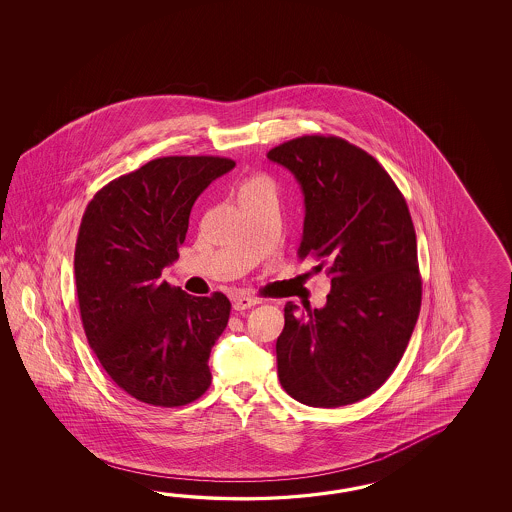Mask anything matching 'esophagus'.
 <instances>
[{"mask_svg":"<svg viewBox=\"0 0 512 512\" xmlns=\"http://www.w3.org/2000/svg\"><path fill=\"white\" fill-rule=\"evenodd\" d=\"M256 304H260V300H258V298H254V296L238 294V296H234V298H232V307H234L236 311H245V309H251V307H254Z\"/></svg>","mask_w":512,"mask_h":512,"instance_id":"obj_1","label":"esophagus"}]
</instances>
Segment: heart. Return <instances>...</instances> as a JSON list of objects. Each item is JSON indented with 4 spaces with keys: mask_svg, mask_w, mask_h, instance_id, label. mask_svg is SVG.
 <instances>
[{
    "mask_svg": "<svg viewBox=\"0 0 512 512\" xmlns=\"http://www.w3.org/2000/svg\"><path fill=\"white\" fill-rule=\"evenodd\" d=\"M263 192H272L271 183H269V179H265V177H261V175H256V177L247 179V181H245V183L240 186L238 197L243 199V197H251L256 196V194H263Z\"/></svg>",
    "mask_w": 512,
    "mask_h": 512,
    "instance_id": "obj_1",
    "label": "heart"
}]
</instances>
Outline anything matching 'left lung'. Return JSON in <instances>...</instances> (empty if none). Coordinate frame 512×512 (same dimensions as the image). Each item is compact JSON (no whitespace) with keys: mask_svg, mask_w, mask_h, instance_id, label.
I'll return each mask as SVG.
<instances>
[{"mask_svg":"<svg viewBox=\"0 0 512 512\" xmlns=\"http://www.w3.org/2000/svg\"><path fill=\"white\" fill-rule=\"evenodd\" d=\"M304 192L298 258L326 267L322 309L285 304L278 377L298 403L337 408L377 392L412 337L423 283L414 223L392 177L359 146L304 135L267 153Z\"/></svg>","mask_w":512,"mask_h":512,"instance_id":"1","label":"left lung"}]
</instances>
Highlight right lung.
<instances>
[{"label": "right lung", "instance_id": "add662e5", "mask_svg": "<svg viewBox=\"0 0 512 512\" xmlns=\"http://www.w3.org/2000/svg\"><path fill=\"white\" fill-rule=\"evenodd\" d=\"M234 166L212 155L153 159L100 188L82 216L75 282L87 342L141 403L185 406L212 381L208 359L229 298L186 294L161 272L179 258L197 197Z\"/></svg>", "mask_w": 512, "mask_h": 512}]
</instances>
